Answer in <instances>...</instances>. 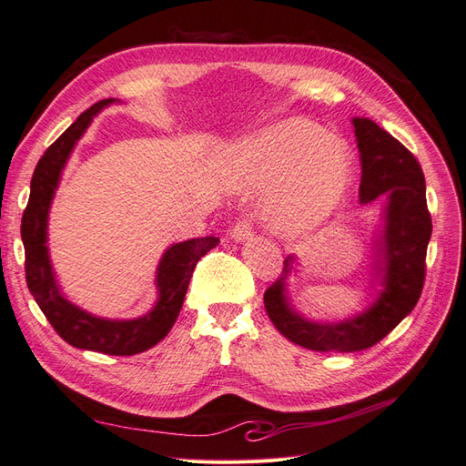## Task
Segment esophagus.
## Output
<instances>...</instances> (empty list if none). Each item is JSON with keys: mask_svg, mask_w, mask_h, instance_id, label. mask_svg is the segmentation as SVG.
<instances>
[{"mask_svg": "<svg viewBox=\"0 0 466 466\" xmlns=\"http://www.w3.org/2000/svg\"><path fill=\"white\" fill-rule=\"evenodd\" d=\"M252 233H255V229H252V223H250V219H247V218L238 219V221L233 225V229H231V237L235 238V241H245V238H250V237H252Z\"/></svg>", "mask_w": 466, "mask_h": 466, "instance_id": "esophagus-1", "label": "esophagus"}]
</instances>
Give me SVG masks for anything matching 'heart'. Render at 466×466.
Segmentation results:
<instances>
[{
    "label": "heart",
    "mask_w": 466,
    "mask_h": 466,
    "mask_svg": "<svg viewBox=\"0 0 466 466\" xmlns=\"http://www.w3.org/2000/svg\"><path fill=\"white\" fill-rule=\"evenodd\" d=\"M248 180L272 188L268 221L284 235H305L324 228L346 200L351 157L336 137L307 120H286L252 137L243 149Z\"/></svg>",
    "instance_id": "b5f03b06"
}]
</instances>
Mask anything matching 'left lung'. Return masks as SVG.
I'll return each instance as SVG.
<instances>
[{"mask_svg": "<svg viewBox=\"0 0 466 466\" xmlns=\"http://www.w3.org/2000/svg\"><path fill=\"white\" fill-rule=\"evenodd\" d=\"M354 128L361 155L360 198L368 204L387 194L385 233L375 266L383 291L373 307L356 319L336 324L305 320L286 298L291 257L284 260L281 276L264 291V307L274 327L293 344L315 351H361L375 346L416 307L426 279L431 216L421 167L410 149L373 120L358 116Z\"/></svg>", "mask_w": 466, "mask_h": 466, "instance_id": "1", "label": "left lung"}]
</instances>
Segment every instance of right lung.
Instances as JSON below:
<instances>
[{"instance_id": "obj_1", "label": "right lung", "mask_w": 466, "mask_h": 466, "mask_svg": "<svg viewBox=\"0 0 466 466\" xmlns=\"http://www.w3.org/2000/svg\"><path fill=\"white\" fill-rule=\"evenodd\" d=\"M112 101L115 98H103L86 112H81L79 118L42 155L33 173L29 204L23 211L21 237L25 245L26 286L52 329L74 348L101 351L106 356H134L161 342L173 329L196 264L206 252L218 247L219 238H190V241L177 243L168 248L157 270L159 301L153 307V311L139 319H98L64 299L54 279L46 248L48 209L69 151L74 149L96 112Z\"/></svg>"}]
</instances>
